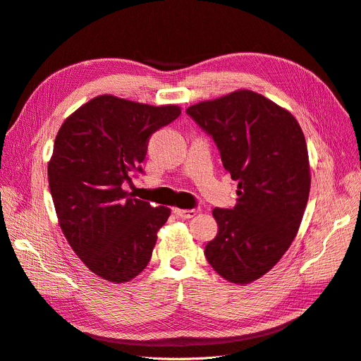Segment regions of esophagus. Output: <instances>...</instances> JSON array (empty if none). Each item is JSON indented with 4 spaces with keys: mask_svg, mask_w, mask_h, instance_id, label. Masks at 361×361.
<instances>
[{
    "mask_svg": "<svg viewBox=\"0 0 361 361\" xmlns=\"http://www.w3.org/2000/svg\"><path fill=\"white\" fill-rule=\"evenodd\" d=\"M173 212H176V216L180 217V219H184V220H189V219H193L196 216V209H180V208H176L173 209Z\"/></svg>",
    "mask_w": 361,
    "mask_h": 361,
    "instance_id": "34e87169",
    "label": "esophagus"
}]
</instances>
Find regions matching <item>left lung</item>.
Instances as JSON below:
<instances>
[{"label":"left lung","mask_w":361,"mask_h":361,"mask_svg":"<svg viewBox=\"0 0 361 361\" xmlns=\"http://www.w3.org/2000/svg\"><path fill=\"white\" fill-rule=\"evenodd\" d=\"M214 140L238 181L233 208H214L219 233L205 257L219 275L248 284L271 271L295 239L310 197L308 149L291 113L252 90L185 110Z\"/></svg>","instance_id":"obj_1"}]
</instances>
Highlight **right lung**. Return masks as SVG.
I'll return each mask as SVG.
<instances>
[{
	"instance_id": "add662e5",
	"label": "right lung",
	"mask_w": 361,
	"mask_h": 361,
	"mask_svg": "<svg viewBox=\"0 0 361 361\" xmlns=\"http://www.w3.org/2000/svg\"><path fill=\"white\" fill-rule=\"evenodd\" d=\"M180 114L177 105L101 95L58 132L47 176L59 226L75 255L106 281H130L152 259L171 209L133 197L125 184L144 172L152 133Z\"/></svg>"
}]
</instances>
